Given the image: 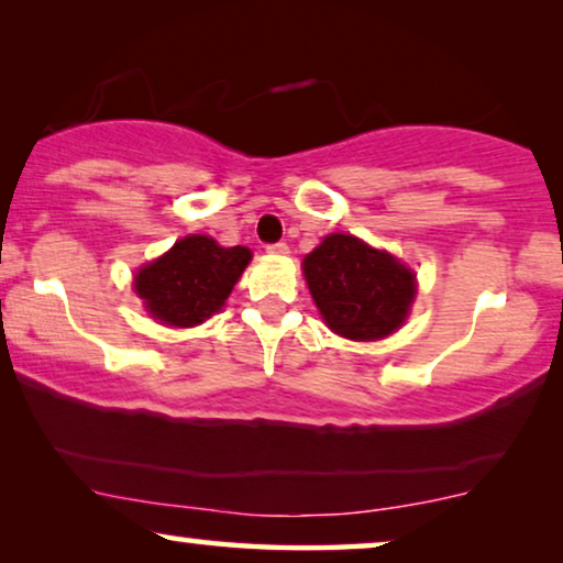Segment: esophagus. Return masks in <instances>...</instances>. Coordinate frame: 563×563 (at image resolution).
<instances>
[{
  "label": "esophagus",
  "instance_id": "esophagus-1",
  "mask_svg": "<svg viewBox=\"0 0 563 563\" xmlns=\"http://www.w3.org/2000/svg\"><path fill=\"white\" fill-rule=\"evenodd\" d=\"M266 251L272 253V256H287L289 245H287V243H268Z\"/></svg>",
  "mask_w": 563,
  "mask_h": 563
}]
</instances>
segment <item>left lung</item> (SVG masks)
Here are the masks:
<instances>
[{
	"mask_svg": "<svg viewBox=\"0 0 563 563\" xmlns=\"http://www.w3.org/2000/svg\"><path fill=\"white\" fill-rule=\"evenodd\" d=\"M305 279L328 328L351 341L395 333L415 299L410 268L343 233L328 235L305 258Z\"/></svg>",
	"mask_w": 563,
	"mask_h": 563,
	"instance_id": "8db88e82",
	"label": "left lung"
}]
</instances>
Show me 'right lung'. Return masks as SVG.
<instances>
[{"label":"right lung","mask_w":563,"mask_h":563,"mask_svg":"<svg viewBox=\"0 0 563 563\" xmlns=\"http://www.w3.org/2000/svg\"><path fill=\"white\" fill-rule=\"evenodd\" d=\"M251 251L222 249L207 235H189L135 276V291L153 318L176 328H191L225 305Z\"/></svg>","instance_id":"add662e5"}]
</instances>
